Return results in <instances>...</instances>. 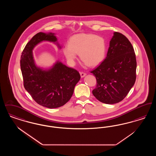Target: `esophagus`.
I'll list each match as a JSON object with an SVG mask.
<instances>
[{"label": "esophagus", "mask_w": 156, "mask_h": 156, "mask_svg": "<svg viewBox=\"0 0 156 156\" xmlns=\"http://www.w3.org/2000/svg\"><path fill=\"white\" fill-rule=\"evenodd\" d=\"M80 75H81V78H83V77H84L87 74H86V73H83V72H80Z\"/></svg>", "instance_id": "34e87169"}]
</instances>
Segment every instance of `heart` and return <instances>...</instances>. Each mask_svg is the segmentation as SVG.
Listing matches in <instances>:
<instances>
[{"mask_svg":"<svg viewBox=\"0 0 156 156\" xmlns=\"http://www.w3.org/2000/svg\"><path fill=\"white\" fill-rule=\"evenodd\" d=\"M62 52L70 62H74L79 54L80 59L87 66L96 67L104 61L106 43L103 37L90 33H80L73 36Z\"/></svg>","mask_w":156,"mask_h":156,"instance_id":"1","label":"heart"}]
</instances>
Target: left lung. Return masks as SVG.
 <instances>
[{
    "label": "left lung",
    "instance_id": "8db88e82",
    "mask_svg": "<svg viewBox=\"0 0 156 156\" xmlns=\"http://www.w3.org/2000/svg\"><path fill=\"white\" fill-rule=\"evenodd\" d=\"M137 62L133 47L123 34L114 32L104 61L91 71L97 79L94 96L100 102L114 104L122 101L133 87Z\"/></svg>",
    "mask_w": 156,
    "mask_h": 156
}]
</instances>
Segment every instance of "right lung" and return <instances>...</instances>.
<instances>
[{
    "label": "right lung",
    "instance_id": "obj_1",
    "mask_svg": "<svg viewBox=\"0 0 156 156\" xmlns=\"http://www.w3.org/2000/svg\"><path fill=\"white\" fill-rule=\"evenodd\" d=\"M54 34L38 33L25 46L20 59L24 88L37 104L50 109L59 108L68 102L81 78L78 71L58 61L48 69L36 65L33 50L40 42H56L61 48Z\"/></svg>",
    "mask_w": 156,
    "mask_h": 156
}]
</instances>
